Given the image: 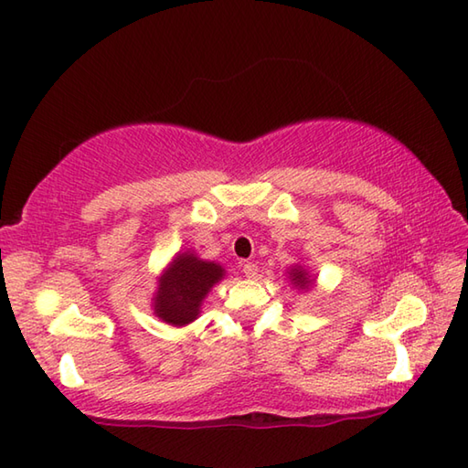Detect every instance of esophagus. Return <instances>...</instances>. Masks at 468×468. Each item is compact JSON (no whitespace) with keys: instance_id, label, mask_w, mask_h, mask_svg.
I'll return each mask as SVG.
<instances>
[{"instance_id":"obj_1","label":"esophagus","mask_w":468,"mask_h":468,"mask_svg":"<svg viewBox=\"0 0 468 468\" xmlns=\"http://www.w3.org/2000/svg\"><path fill=\"white\" fill-rule=\"evenodd\" d=\"M243 273H245V277H255L257 275V265L253 261L243 263Z\"/></svg>"}]
</instances>
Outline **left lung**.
Masks as SVG:
<instances>
[{
  "mask_svg": "<svg viewBox=\"0 0 468 468\" xmlns=\"http://www.w3.org/2000/svg\"><path fill=\"white\" fill-rule=\"evenodd\" d=\"M292 282L297 285V287H300V290H307V287H310L312 285V282L310 280H307V275H305V271H302L300 270V267H297V270H293L292 271Z\"/></svg>",
  "mask_w": 468,
  "mask_h": 468,
  "instance_id": "obj_1",
  "label": "left lung"
}]
</instances>
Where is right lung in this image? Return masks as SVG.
Segmentation results:
<instances>
[{
	"label": "right lung",
	"mask_w": 468,
	"mask_h": 468,
	"mask_svg": "<svg viewBox=\"0 0 468 468\" xmlns=\"http://www.w3.org/2000/svg\"><path fill=\"white\" fill-rule=\"evenodd\" d=\"M221 277V265L198 260L193 253L178 255L158 283L154 314L173 325L193 322L205 295Z\"/></svg>",
	"instance_id": "add662e5"
}]
</instances>
